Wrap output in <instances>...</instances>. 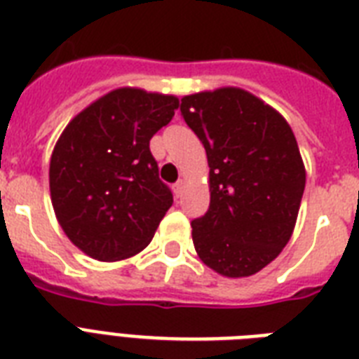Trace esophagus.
I'll return each instance as SVG.
<instances>
[{"label": "esophagus", "instance_id": "1", "mask_svg": "<svg viewBox=\"0 0 359 359\" xmlns=\"http://www.w3.org/2000/svg\"><path fill=\"white\" fill-rule=\"evenodd\" d=\"M184 188H186L184 180H179V182L175 184V194H177L180 197V195H182V191H184Z\"/></svg>", "mask_w": 359, "mask_h": 359}]
</instances>
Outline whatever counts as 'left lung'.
I'll use <instances>...</instances> for the list:
<instances>
[{
	"label": "left lung",
	"mask_w": 359,
	"mask_h": 359,
	"mask_svg": "<svg viewBox=\"0 0 359 359\" xmlns=\"http://www.w3.org/2000/svg\"><path fill=\"white\" fill-rule=\"evenodd\" d=\"M182 118L203 142L210 206L191 221L197 255L230 278L250 276L280 255L295 229L306 171L280 114L241 88L184 95Z\"/></svg>",
	"instance_id": "1"
}]
</instances>
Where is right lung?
Segmentation results:
<instances>
[{
    "mask_svg": "<svg viewBox=\"0 0 359 359\" xmlns=\"http://www.w3.org/2000/svg\"><path fill=\"white\" fill-rule=\"evenodd\" d=\"M177 109L175 95L127 86L94 101L60 134L49 162L51 203L84 255L116 262L149 245L173 205L149 142Z\"/></svg>",
    "mask_w": 359,
    "mask_h": 359,
    "instance_id": "obj_1",
    "label": "right lung"
}]
</instances>
